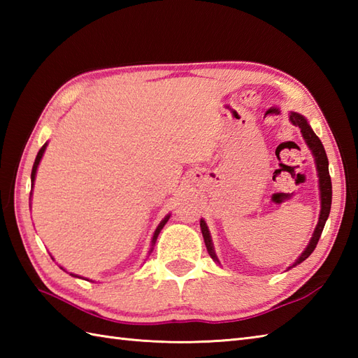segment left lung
I'll list each match as a JSON object with an SVG mask.
<instances>
[{
  "label": "left lung",
  "mask_w": 358,
  "mask_h": 358,
  "mask_svg": "<svg viewBox=\"0 0 358 358\" xmlns=\"http://www.w3.org/2000/svg\"><path fill=\"white\" fill-rule=\"evenodd\" d=\"M289 121H291L294 126L300 129L303 140H305V143L308 144V148L310 150V154H313V157H314V162L317 166V175H318V189H320V215H318V223L315 226L313 237H310V240L308 243V246L299 255V258H296V260L291 266H289L287 271L291 268H295L296 264L305 262L306 258L314 252L317 243H318V240H320V235L323 232L326 220H328V217H329L331 203H332V185H331V177H329V163H328V157H326V152H324V148H323L320 138L315 135L313 127H310V124L308 123V120L303 117L301 113L289 112ZM200 227H201V234L204 238V245H206V249H208L210 258L217 264H220V260H218L215 249H214V243H212V238H210L209 227L203 218L200 220Z\"/></svg>",
  "instance_id": "8db88e82"
}]
</instances>
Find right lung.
I'll return each mask as SVG.
<instances>
[{"instance_id":"right-lung-1","label":"right lung","mask_w":358,"mask_h":358,"mask_svg":"<svg viewBox=\"0 0 358 358\" xmlns=\"http://www.w3.org/2000/svg\"><path fill=\"white\" fill-rule=\"evenodd\" d=\"M45 148H48V143H44V146L40 149V152H38V155H36V158H35V163H34V167H32V175H30V181H32V189H34V183H35V177H36V171H38V166H40V162H41V158H43V155H44V152H45ZM30 195H32V192H30ZM171 218V214H167L162 222H159V224L157 226V229H155V232H154V235H152V241H150V250H149V254L152 252V250H154V246H155V241H157V238H158V235H159V232H162V229L164 227V224L167 223V220ZM63 269V268H62ZM64 271V269H63ZM71 275H73V277H78V275H75V273H71ZM78 278H81V277H78Z\"/></svg>"}]
</instances>
